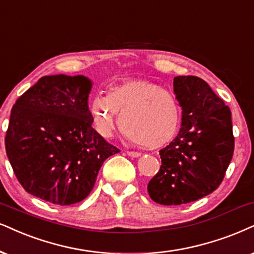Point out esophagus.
Wrapping results in <instances>:
<instances>
[{
    "instance_id": "1",
    "label": "esophagus",
    "mask_w": 254,
    "mask_h": 254,
    "mask_svg": "<svg viewBox=\"0 0 254 254\" xmlns=\"http://www.w3.org/2000/svg\"><path fill=\"white\" fill-rule=\"evenodd\" d=\"M127 156L132 157V158H137V157L140 156V153L136 152V151H127Z\"/></svg>"
}]
</instances>
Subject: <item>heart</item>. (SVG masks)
Instances as JSON below:
<instances>
[{
    "label": "heart",
    "mask_w": 254,
    "mask_h": 254,
    "mask_svg": "<svg viewBox=\"0 0 254 254\" xmlns=\"http://www.w3.org/2000/svg\"><path fill=\"white\" fill-rule=\"evenodd\" d=\"M90 115L102 136L110 137L120 124L131 140L146 149L164 146L177 136L182 123V105L172 90L157 83L132 79L96 95Z\"/></svg>",
    "instance_id": "heart-1"
}]
</instances>
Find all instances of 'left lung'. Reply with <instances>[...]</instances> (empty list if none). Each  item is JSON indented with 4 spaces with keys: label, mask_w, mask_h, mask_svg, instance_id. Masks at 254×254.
Segmentation results:
<instances>
[{
    "label": "left lung",
    "mask_w": 254,
    "mask_h": 254,
    "mask_svg": "<svg viewBox=\"0 0 254 254\" xmlns=\"http://www.w3.org/2000/svg\"><path fill=\"white\" fill-rule=\"evenodd\" d=\"M175 94L183 109L178 136L159 151L162 165L147 184L162 205H184L210 194L221 184L234 150L231 110L195 76H177Z\"/></svg>",
    "instance_id": "8db88e82"
}]
</instances>
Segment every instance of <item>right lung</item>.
I'll list each match as a JSON object with an SVG mask.
<instances>
[{"label": "right lung", "mask_w": 254, "mask_h": 254, "mask_svg": "<svg viewBox=\"0 0 254 254\" xmlns=\"http://www.w3.org/2000/svg\"><path fill=\"white\" fill-rule=\"evenodd\" d=\"M90 89L84 76H44L16 101L5 152L28 193L63 206L79 203L104 160L120 152L92 127Z\"/></svg>", "instance_id": "obj_1"}]
</instances>
